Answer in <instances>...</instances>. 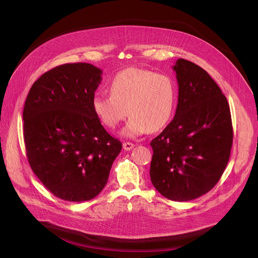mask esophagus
<instances>
[{
  "label": "esophagus",
  "instance_id": "1",
  "mask_svg": "<svg viewBox=\"0 0 258 258\" xmlns=\"http://www.w3.org/2000/svg\"><path fill=\"white\" fill-rule=\"evenodd\" d=\"M122 146H123V149H124V150L128 151V150H131V149H133V148L135 147V144H133V143H131V142H124V143L122 144Z\"/></svg>",
  "mask_w": 258,
  "mask_h": 258
}]
</instances>
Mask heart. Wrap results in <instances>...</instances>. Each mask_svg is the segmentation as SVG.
<instances>
[{
	"mask_svg": "<svg viewBox=\"0 0 258 258\" xmlns=\"http://www.w3.org/2000/svg\"><path fill=\"white\" fill-rule=\"evenodd\" d=\"M109 92L110 96L93 97L92 110L109 128H115L128 113L131 118L122 130L125 137L160 131L172 119L176 88L166 75L128 68L111 79Z\"/></svg>",
	"mask_w": 258,
	"mask_h": 258,
	"instance_id": "obj_1",
	"label": "heart"
}]
</instances>
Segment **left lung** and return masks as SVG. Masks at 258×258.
I'll return each instance as SVG.
<instances>
[{
  "label": "left lung",
  "instance_id": "1",
  "mask_svg": "<svg viewBox=\"0 0 258 258\" xmlns=\"http://www.w3.org/2000/svg\"><path fill=\"white\" fill-rule=\"evenodd\" d=\"M179 93L174 119L150 146V179L171 201L186 202L210 191L230 156L232 124L225 96L200 66L177 59Z\"/></svg>",
  "mask_w": 258,
  "mask_h": 258
}]
</instances>
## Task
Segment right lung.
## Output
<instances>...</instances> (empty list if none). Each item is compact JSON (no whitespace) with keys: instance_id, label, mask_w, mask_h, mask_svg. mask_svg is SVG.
<instances>
[{"instance_id":"add662e5","label":"right lung","mask_w":258,"mask_h":258,"mask_svg":"<svg viewBox=\"0 0 258 258\" xmlns=\"http://www.w3.org/2000/svg\"><path fill=\"white\" fill-rule=\"evenodd\" d=\"M102 71L90 63H64L32 85L23 108L30 166L56 198L84 202L105 187L122 144L92 110Z\"/></svg>"}]
</instances>
